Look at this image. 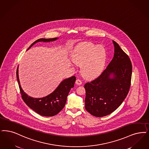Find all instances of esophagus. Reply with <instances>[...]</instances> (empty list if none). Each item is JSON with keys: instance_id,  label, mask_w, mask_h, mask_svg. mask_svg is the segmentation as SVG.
Listing matches in <instances>:
<instances>
[{"instance_id": "1", "label": "esophagus", "mask_w": 149, "mask_h": 149, "mask_svg": "<svg viewBox=\"0 0 149 149\" xmlns=\"http://www.w3.org/2000/svg\"><path fill=\"white\" fill-rule=\"evenodd\" d=\"M75 83L77 85H80L82 84V82H81V81L80 79H77V80L75 81Z\"/></svg>"}]
</instances>
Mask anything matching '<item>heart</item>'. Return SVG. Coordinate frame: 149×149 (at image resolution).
Listing matches in <instances>:
<instances>
[{
	"label": "heart",
	"instance_id": "heart-1",
	"mask_svg": "<svg viewBox=\"0 0 149 149\" xmlns=\"http://www.w3.org/2000/svg\"><path fill=\"white\" fill-rule=\"evenodd\" d=\"M107 58V52L102 45L85 42L78 45L72 52V59L81 66V72L87 79H94L100 75Z\"/></svg>",
	"mask_w": 149,
	"mask_h": 149
}]
</instances>
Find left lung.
Listing matches in <instances>:
<instances>
[{
  "label": "left lung",
  "mask_w": 149,
  "mask_h": 149,
  "mask_svg": "<svg viewBox=\"0 0 149 149\" xmlns=\"http://www.w3.org/2000/svg\"><path fill=\"white\" fill-rule=\"evenodd\" d=\"M113 57L101 75L85 84V109L96 117L112 113L125 100L130 87L132 65L126 54L113 40Z\"/></svg>",
  "instance_id": "1"
}]
</instances>
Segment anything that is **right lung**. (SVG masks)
Returning <instances> with one entry per match:
<instances>
[{"label":"right lung","mask_w":149,"mask_h":149,"mask_svg":"<svg viewBox=\"0 0 149 149\" xmlns=\"http://www.w3.org/2000/svg\"><path fill=\"white\" fill-rule=\"evenodd\" d=\"M57 39H58V38L38 39L31 44L27 50L38 42H53ZM17 77L22 97L25 103L36 113L44 116H54L59 113L64 108L69 93L74 86L76 80V77L74 76L64 79L51 94L41 98H34L26 94L22 89L19 78L18 66L17 70Z\"/></svg>","instance_id":"add662e5"}]
</instances>
